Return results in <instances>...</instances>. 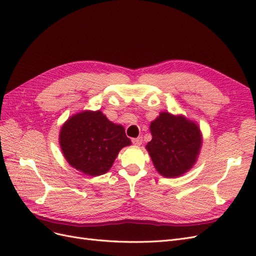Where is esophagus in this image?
<instances>
[{"label":"esophagus","mask_w":256,"mask_h":256,"mask_svg":"<svg viewBox=\"0 0 256 256\" xmlns=\"http://www.w3.org/2000/svg\"><path fill=\"white\" fill-rule=\"evenodd\" d=\"M132 143L134 144V145H141L142 144V141H143V138H142V136H138V138H132Z\"/></svg>","instance_id":"obj_1"}]
</instances>
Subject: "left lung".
<instances>
[{"instance_id":"1","label":"left lung","mask_w":256,"mask_h":256,"mask_svg":"<svg viewBox=\"0 0 256 256\" xmlns=\"http://www.w3.org/2000/svg\"><path fill=\"white\" fill-rule=\"evenodd\" d=\"M150 132L152 138L146 148L162 176H180L194 164L202 145L200 129L194 122L162 112L150 124Z\"/></svg>"}]
</instances>
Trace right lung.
<instances>
[{"mask_svg": "<svg viewBox=\"0 0 256 256\" xmlns=\"http://www.w3.org/2000/svg\"><path fill=\"white\" fill-rule=\"evenodd\" d=\"M130 143L124 127L111 122L100 111L74 115L60 132V144L68 164L90 176L109 171L118 152Z\"/></svg>", "mask_w": 256, "mask_h": 256, "instance_id": "add662e5", "label": "right lung"}]
</instances>
